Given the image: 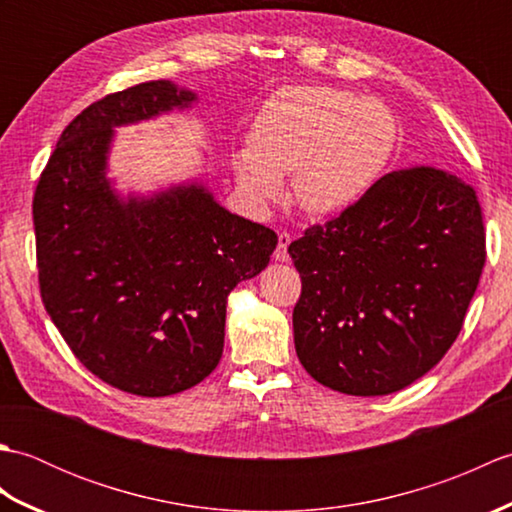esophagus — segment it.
Masks as SVG:
<instances>
[{"label": "esophagus", "mask_w": 512, "mask_h": 512, "mask_svg": "<svg viewBox=\"0 0 512 512\" xmlns=\"http://www.w3.org/2000/svg\"><path fill=\"white\" fill-rule=\"evenodd\" d=\"M292 242L290 233H279V244H277V250H275V259L277 262H288V246Z\"/></svg>", "instance_id": "esophagus-1"}]
</instances>
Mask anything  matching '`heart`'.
Instances as JSON below:
<instances>
[{"label":"heart","instance_id":"obj_1","mask_svg":"<svg viewBox=\"0 0 512 512\" xmlns=\"http://www.w3.org/2000/svg\"><path fill=\"white\" fill-rule=\"evenodd\" d=\"M396 121L378 101L325 85H295L264 103L233 154L246 198L266 206L290 173V195L310 215L350 209L385 171Z\"/></svg>","mask_w":512,"mask_h":512}]
</instances>
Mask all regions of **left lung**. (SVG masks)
Returning a JSON list of instances; mask_svg holds the SVG:
<instances>
[{"label": "left lung", "instance_id": "obj_1", "mask_svg": "<svg viewBox=\"0 0 512 512\" xmlns=\"http://www.w3.org/2000/svg\"><path fill=\"white\" fill-rule=\"evenodd\" d=\"M288 253L301 275V365L341 394L387 396L458 339L486 262L482 209L449 171L400 169Z\"/></svg>", "mask_w": 512, "mask_h": 512}]
</instances>
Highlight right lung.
Returning <instances> with one entry per match:
<instances>
[{
  "label": "right lung",
  "instance_id": "add662e5",
  "mask_svg": "<svg viewBox=\"0 0 512 512\" xmlns=\"http://www.w3.org/2000/svg\"><path fill=\"white\" fill-rule=\"evenodd\" d=\"M195 101L149 81L85 107L32 200L43 306L94 376L134 396L180 394L213 372L228 295L277 246L275 231L226 211L202 180L121 195L107 178L116 127Z\"/></svg>",
  "mask_w": 512,
  "mask_h": 512
}]
</instances>
